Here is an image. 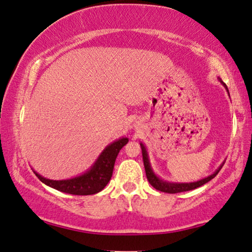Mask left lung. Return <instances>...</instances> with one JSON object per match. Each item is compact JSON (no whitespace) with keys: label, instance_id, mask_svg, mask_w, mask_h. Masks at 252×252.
I'll use <instances>...</instances> for the list:
<instances>
[{"label":"left lung","instance_id":"1","mask_svg":"<svg viewBox=\"0 0 252 252\" xmlns=\"http://www.w3.org/2000/svg\"><path fill=\"white\" fill-rule=\"evenodd\" d=\"M224 85V84H223ZM226 87V85H224ZM227 89V87H226ZM228 92V89H227ZM141 146V152H142V159H144V166H145V171H146V176H147V180L149 181L150 185H152L156 190L162 191V192H167V193H178V192H185V191H189V190H193L197 189V188L204 186L205 183L209 182L210 180L215 178L217 173L220 171V166L219 170H217L215 173L212 174L208 178H205L200 180V181L197 182H192V183H170V182H164L163 180H160L157 178V176L154 174V172L152 170L149 165V160H148V156H147V152H146L145 146L140 144Z\"/></svg>","mask_w":252,"mask_h":252}]
</instances>
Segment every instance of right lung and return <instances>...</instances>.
<instances>
[{
    "label": "right lung",
    "instance_id": "1",
    "mask_svg": "<svg viewBox=\"0 0 252 252\" xmlns=\"http://www.w3.org/2000/svg\"><path fill=\"white\" fill-rule=\"evenodd\" d=\"M127 141H129L127 138H122L107 146L87 173L77 176V178L54 181V180L43 178L36 172L35 174L45 185L62 192L77 194V196H88V194L97 193L102 191L111 180L118 154L123 146L126 145Z\"/></svg>",
    "mask_w": 252,
    "mask_h": 252
}]
</instances>
